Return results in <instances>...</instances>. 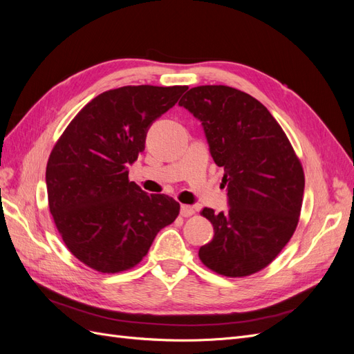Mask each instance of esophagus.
Segmentation results:
<instances>
[{
	"instance_id": "34e87169",
	"label": "esophagus",
	"mask_w": 354,
	"mask_h": 354,
	"mask_svg": "<svg viewBox=\"0 0 354 354\" xmlns=\"http://www.w3.org/2000/svg\"><path fill=\"white\" fill-rule=\"evenodd\" d=\"M180 214L183 217H190V216H194V214H195V208L190 207V205H181Z\"/></svg>"
}]
</instances>
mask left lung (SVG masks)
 <instances>
[{"label":"left lung","mask_w":354,"mask_h":354,"mask_svg":"<svg viewBox=\"0 0 354 354\" xmlns=\"http://www.w3.org/2000/svg\"><path fill=\"white\" fill-rule=\"evenodd\" d=\"M202 122L209 152L224 168L229 209L201 216L214 238L199 259L223 276L243 277L269 266L292 238L304 195V171L282 127L252 95L227 85L190 88L178 102Z\"/></svg>","instance_id":"obj_1"}]
</instances>
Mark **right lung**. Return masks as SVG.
I'll list each match as a JSON object with an SVG mask.
<instances>
[{"mask_svg":"<svg viewBox=\"0 0 354 354\" xmlns=\"http://www.w3.org/2000/svg\"><path fill=\"white\" fill-rule=\"evenodd\" d=\"M186 85H127L104 91L73 118L50 153L48 207L77 259L100 273L130 270L143 260L180 203L147 195L128 180L152 122L173 108Z\"/></svg>","mask_w":354,"mask_h":354,"instance_id":"right-lung-1","label":"right lung"}]
</instances>
